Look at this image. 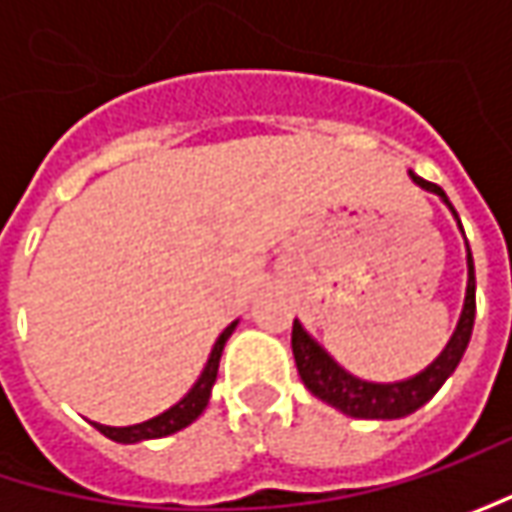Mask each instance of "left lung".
Instances as JSON below:
<instances>
[{
    "instance_id": "left-lung-1",
    "label": "left lung",
    "mask_w": 512,
    "mask_h": 512,
    "mask_svg": "<svg viewBox=\"0 0 512 512\" xmlns=\"http://www.w3.org/2000/svg\"><path fill=\"white\" fill-rule=\"evenodd\" d=\"M413 182L422 185L424 190H430V193H439L447 202V196L439 185L424 182L419 176H413ZM473 319H476V270H473V256L467 247V296H464L462 319H459V327L444 347L442 356L419 376L396 384L362 382V379L344 373L342 367L307 336L299 322H293L290 344H293V359L299 367V376L313 396L339 407L342 413L353 416V419H402L407 413L419 410L424 402H430L436 396V390L447 382V376L456 370V364L462 362L470 333H473Z\"/></svg>"
}]
</instances>
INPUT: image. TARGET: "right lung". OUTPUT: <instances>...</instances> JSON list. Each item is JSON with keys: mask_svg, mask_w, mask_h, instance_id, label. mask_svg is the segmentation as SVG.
Masks as SVG:
<instances>
[{"mask_svg": "<svg viewBox=\"0 0 512 512\" xmlns=\"http://www.w3.org/2000/svg\"><path fill=\"white\" fill-rule=\"evenodd\" d=\"M233 325H227L222 330V336L216 339L213 350H210V359H207V367L202 370L199 382L193 384V390L187 393L185 399L179 404H173L170 410H165L162 416L150 419V422L142 424H130V427H108V424H96V430L102 436H108L113 442L133 444V442H145V439H162V436H170L176 430H182L190 422H196L202 416V410L207 407V399H210V390H213V382H216V373H219V359H222V350H225V342L233 333Z\"/></svg>", "mask_w": 512, "mask_h": 512, "instance_id": "1", "label": "right lung"}]
</instances>
